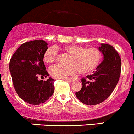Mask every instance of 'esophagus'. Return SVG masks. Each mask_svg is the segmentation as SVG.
Here are the masks:
<instances>
[{"label": "esophagus", "instance_id": "esophagus-1", "mask_svg": "<svg viewBox=\"0 0 134 134\" xmlns=\"http://www.w3.org/2000/svg\"><path fill=\"white\" fill-rule=\"evenodd\" d=\"M65 81H67V82H74V79H65Z\"/></svg>", "mask_w": 134, "mask_h": 134}]
</instances>
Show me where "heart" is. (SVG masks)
Returning a JSON list of instances; mask_svg holds the SVG:
<instances>
[{"mask_svg": "<svg viewBox=\"0 0 134 134\" xmlns=\"http://www.w3.org/2000/svg\"><path fill=\"white\" fill-rule=\"evenodd\" d=\"M63 50L70 55L69 65L57 64L49 69L53 77L65 79L69 76H74L78 72L82 74L90 73L98 67L101 59V53L96 48H84L77 44H67L63 47ZM58 50L56 47L52 46L46 50L44 54V61L50 64L55 60Z\"/></svg>", "mask_w": 134, "mask_h": 134, "instance_id": "heart-1", "label": "heart"}]
</instances>
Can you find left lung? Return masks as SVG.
Returning <instances> with one entry per match:
<instances>
[{
	"instance_id": "obj_1",
	"label": "left lung",
	"mask_w": 134,
	"mask_h": 134,
	"mask_svg": "<svg viewBox=\"0 0 134 134\" xmlns=\"http://www.w3.org/2000/svg\"><path fill=\"white\" fill-rule=\"evenodd\" d=\"M103 60L97 67L96 71L86 80L81 79L82 88L76 96L82 103L95 105L107 99L113 91L119 80L121 72V58L111 45L101 43L98 47Z\"/></svg>"
}]
</instances>
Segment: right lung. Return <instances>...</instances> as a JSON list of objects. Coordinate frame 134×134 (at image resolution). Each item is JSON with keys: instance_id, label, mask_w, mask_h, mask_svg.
Returning <instances> with one entry per match:
<instances>
[{"instance_id": "1", "label": "right lung", "mask_w": 134, "mask_h": 134, "mask_svg": "<svg viewBox=\"0 0 134 134\" xmlns=\"http://www.w3.org/2000/svg\"><path fill=\"white\" fill-rule=\"evenodd\" d=\"M48 43L36 40L21 44L9 63V70L16 93L23 100L38 105L44 103L54 92L55 80H38V76H49L43 61Z\"/></svg>"}]
</instances>
